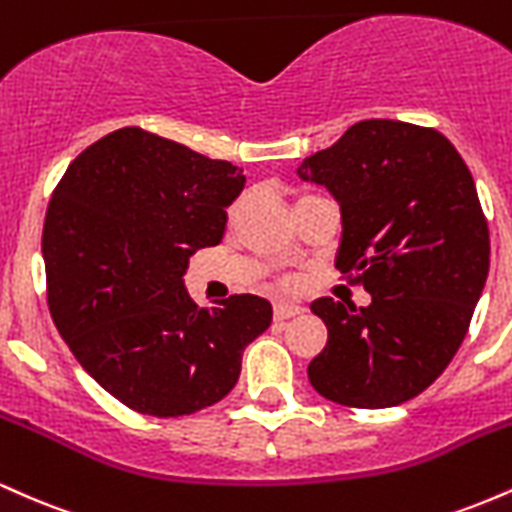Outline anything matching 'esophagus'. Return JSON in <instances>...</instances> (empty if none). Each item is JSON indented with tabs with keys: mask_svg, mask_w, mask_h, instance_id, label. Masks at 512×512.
Listing matches in <instances>:
<instances>
[{
	"mask_svg": "<svg viewBox=\"0 0 512 512\" xmlns=\"http://www.w3.org/2000/svg\"><path fill=\"white\" fill-rule=\"evenodd\" d=\"M303 308L301 305H293V303H276L274 305V317L276 320H289V317L301 315Z\"/></svg>",
	"mask_w": 512,
	"mask_h": 512,
	"instance_id": "esophagus-1",
	"label": "esophagus"
}]
</instances>
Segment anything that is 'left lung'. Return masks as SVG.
Instances as JSON below:
<instances>
[{
    "label": "left lung",
    "mask_w": 512,
    "mask_h": 512,
    "mask_svg": "<svg viewBox=\"0 0 512 512\" xmlns=\"http://www.w3.org/2000/svg\"><path fill=\"white\" fill-rule=\"evenodd\" d=\"M298 178L342 209L337 267L370 305L317 298L327 344L310 385L344 407H397L424 392L460 349L489 276V226L467 163L443 134L363 120L308 156Z\"/></svg>",
    "instance_id": "8db88e82"
}]
</instances>
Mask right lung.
Instances as JSON below:
<instances>
[{
	"instance_id": "obj_1",
	"label": "right lung",
	"mask_w": 512,
	"mask_h": 512,
	"mask_svg": "<svg viewBox=\"0 0 512 512\" xmlns=\"http://www.w3.org/2000/svg\"><path fill=\"white\" fill-rule=\"evenodd\" d=\"M243 170L122 127L69 163L48 204L43 260L57 332L81 368L139 414L185 416L238 383L243 351L272 325L260 296L199 308L182 276L219 245Z\"/></svg>"
}]
</instances>
